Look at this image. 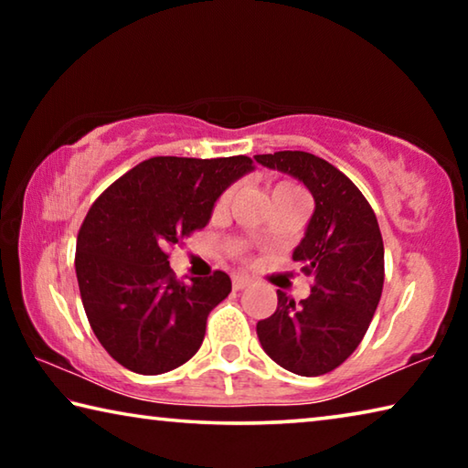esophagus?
<instances>
[{"label": "esophagus", "instance_id": "1", "mask_svg": "<svg viewBox=\"0 0 468 468\" xmlns=\"http://www.w3.org/2000/svg\"><path fill=\"white\" fill-rule=\"evenodd\" d=\"M250 284H251L250 276L233 274V289H235V291H241V289H245V287H250Z\"/></svg>", "mask_w": 468, "mask_h": 468}]
</instances>
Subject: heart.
<instances>
[{"mask_svg":"<svg viewBox=\"0 0 468 468\" xmlns=\"http://www.w3.org/2000/svg\"><path fill=\"white\" fill-rule=\"evenodd\" d=\"M276 187H295V186H291V184H281V186H276ZM231 196H233V189H229V192H225V194H223V197H220V200H218V208H225V206L229 204V200H231Z\"/></svg>","mask_w":468,"mask_h":468,"instance_id":"1","label":"heart"}]
</instances>
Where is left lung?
I'll use <instances>...</instances> for the list:
<instances>
[{"label":"left lung","instance_id":"1","mask_svg":"<svg viewBox=\"0 0 468 468\" xmlns=\"http://www.w3.org/2000/svg\"><path fill=\"white\" fill-rule=\"evenodd\" d=\"M287 173L314 196V212L292 260L314 276L307 299L295 305L276 291L279 305L256 332L268 357L297 376L338 367L366 336L384 287V241L369 202L345 173L324 158L281 150L253 156Z\"/></svg>","mask_w":468,"mask_h":468}]
</instances>
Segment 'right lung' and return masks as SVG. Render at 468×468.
<instances>
[{
  "instance_id": "obj_1",
  "label": "right lung",
  "mask_w": 468,
  "mask_h": 468,
  "mask_svg": "<svg viewBox=\"0 0 468 468\" xmlns=\"http://www.w3.org/2000/svg\"><path fill=\"white\" fill-rule=\"evenodd\" d=\"M253 169L243 154L154 156L90 206L76 241L78 287L92 332L123 367L156 376L197 353L231 279L217 271L179 282L167 250L208 225L220 194Z\"/></svg>"
}]
</instances>
